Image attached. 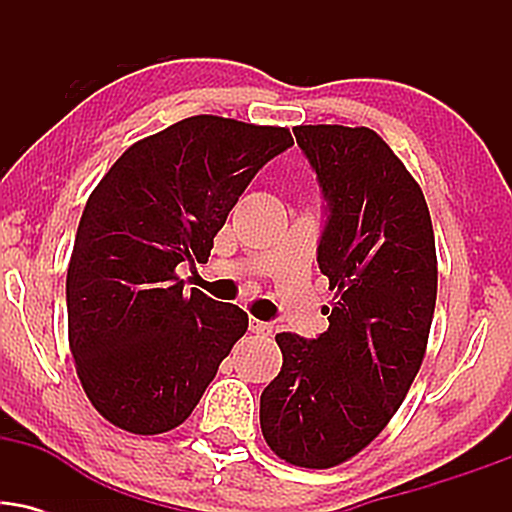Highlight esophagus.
Instances as JSON below:
<instances>
[{
    "label": "esophagus",
    "mask_w": 512,
    "mask_h": 512,
    "mask_svg": "<svg viewBox=\"0 0 512 512\" xmlns=\"http://www.w3.org/2000/svg\"><path fill=\"white\" fill-rule=\"evenodd\" d=\"M250 332L257 334V337H272L274 325L272 322H262L257 317H250Z\"/></svg>",
    "instance_id": "1"
}]
</instances>
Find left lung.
Listing matches in <instances>:
<instances>
[{"instance_id":"left-lung-1","label":"left lung","mask_w":512,"mask_h":512,"mask_svg":"<svg viewBox=\"0 0 512 512\" xmlns=\"http://www.w3.org/2000/svg\"><path fill=\"white\" fill-rule=\"evenodd\" d=\"M296 142L325 199L317 264L330 327L276 334L284 366L260 397L264 440L281 460L327 469L378 436L426 354L438 267L416 180L373 129L301 125Z\"/></svg>"}]
</instances>
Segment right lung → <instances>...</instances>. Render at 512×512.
I'll return each instance as SVG.
<instances>
[{"label":"right lung","instance_id":"1","mask_svg":"<svg viewBox=\"0 0 512 512\" xmlns=\"http://www.w3.org/2000/svg\"><path fill=\"white\" fill-rule=\"evenodd\" d=\"M291 146L284 127L187 117L129 146L91 192L67 269L69 346L110 424L180 426L248 330L245 310L187 293L175 269L207 262L257 170Z\"/></svg>","mask_w":512,"mask_h":512}]
</instances>
